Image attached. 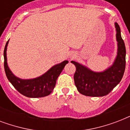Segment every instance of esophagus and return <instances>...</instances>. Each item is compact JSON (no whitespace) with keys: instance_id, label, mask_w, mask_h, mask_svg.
<instances>
[{"instance_id":"obj_1","label":"esophagus","mask_w":130,"mask_h":130,"mask_svg":"<svg viewBox=\"0 0 130 130\" xmlns=\"http://www.w3.org/2000/svg\"><path fill=\"white\" fill-rule=\"evenodd\" d=\"M71 58H74V57H71Z\"/></svg>"}]
</instances>
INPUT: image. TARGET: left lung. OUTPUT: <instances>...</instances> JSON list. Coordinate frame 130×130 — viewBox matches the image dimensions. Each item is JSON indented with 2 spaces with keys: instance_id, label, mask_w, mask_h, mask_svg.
<instances>
[{
  "instance_id": "obj_1",
  "label": "left lung",
  "mask_w": 130,
  "mask_h": 130,
  "mask_svg": "<svg viewBox=\"0 0 130 130\" xmlns=\"http://www.w3.org/2000/svg\"><path fill=\"white\" fill-rule=\"evenodd\" d=\"M117 41V55L111 67L103 72H94L86 67L71 61L76 67L74 82L79 93L88 96H103L107 95L121 82L125 69V43L121 36L118 23H115Z\"/></svg>"
}]
</instances>
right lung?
I'll return each mask as SVG.
<instances>
[{
  "mask_svg": "<svg viewBox=\"0 0 130 130\" xmlns=\"http://www.w3.org/2000/svg\"><path fill=\"white\" fill-rule=\"evenodd\" d=\"M8 42L9 41L6 43L4 50V67L6 75L11 84L21 94L29 98H39L50 94L56 85L57 78L69 61H64L55 65L44 74L34 79H20L13 75L7 65V48Z\"/></svg>",
  "mask_w": 130,
  "mask_h": 130,
  "instance_id": "1",
  "label": "right lung"
}]
</instances>
